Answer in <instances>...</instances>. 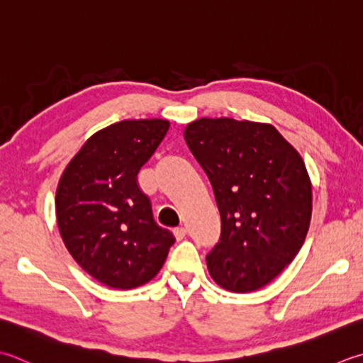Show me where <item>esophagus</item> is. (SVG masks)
<instances>
[{
  "label": "esophagus",
  "instance_id": "esophagus-1",
  "mask_svg": "<svg viewBox=\"0 0 363 363\" xmlns=\"http://www.w3.org/2000/svg\"><path fill=\"white\" fill-rule=\"evenodd\" d=\"M173 234H174V238H176V240H182L184 238H186V234H187V230L184 228V226H179V228H176L174 231H173Z\"/></svg>",
  "mask_w": 363,
  "mask_h": 363
}]
</instances>
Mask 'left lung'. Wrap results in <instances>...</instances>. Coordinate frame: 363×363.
Returning <instances> with one entry per match:
<instances>
[{"label":"left lung","instance_id":"obj_1","mask_svg":"<svg viewBox=\"0 0 363 363\" xmlns=\"http://www.w3.org/2000/svg\"><path fill=\"white\" fill-rule=\"evenodd\" d=\"M184 140L208 174L222 218L206 257L218 286L252 293L271 283L307 238L313 195L307 167L272 124L201 118Z\"/></svg>","mask_w":363,"mask_h":363}]
</instances>
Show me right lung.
Here are the masks:
<instances>
[{"label":"right lung","instance_id":"1","mask_svg":"<svg viewBox=\"0 0 363 363\" xmlns=\"http://www.w3.org/2000/svg\"><path fill=\"white\" fill-rule=\"evenodd\" d=\"M168 129L167 119L119 121L91 135L60 177L55 209L62 242L84 272L110 288L152 280L174 244L137 184Z\"/></svg>","mask_w":363,"mask_h":363}]
</instances>
